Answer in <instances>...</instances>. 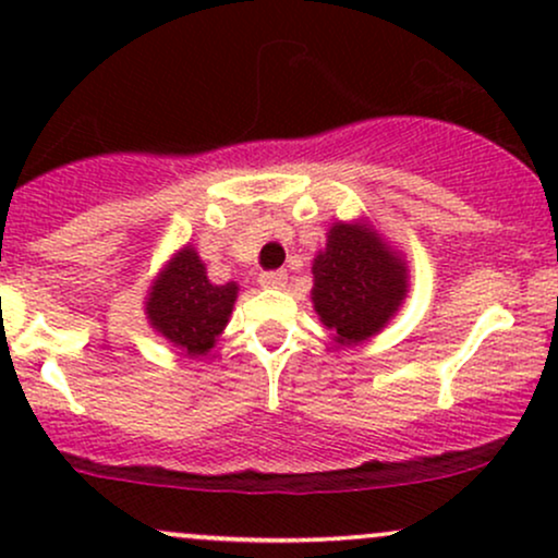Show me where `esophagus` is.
<instances>
[{
	"instance_id": "1",
	"label": "esophagus",
	"mask_w": 558,
	"mask_h": 558,
	"mask_svg": "<svg viewBox=\"0 0 558 558\" xmlns=\"http://www.w3.org/2000/svg\"><path fill=\"white\" fill-rule=\"evenodd\" d=\"M288 283V272L286 270H267L259 275V286L262 288H283Z\"/></svg>"
}]
</instances>
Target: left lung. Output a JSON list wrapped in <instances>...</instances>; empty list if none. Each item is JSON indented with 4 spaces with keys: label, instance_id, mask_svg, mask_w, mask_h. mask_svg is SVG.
<instances>
[{
    "label": "left lung",
    "instance_id": "1",
    "mask_svg": "<svg viewBox=\"0 0 558 558\" xmlns=\"http://www.w3.org/2000/svg\"><path fill=\"white\" fill-rule=\"evenodd\" d=\"M312 272V301L338 343L375 336L407 296V267L364 226H332Z\"/></svg>",
    "mask_w": 558,
    "mask_h": 558
}]
</instances>
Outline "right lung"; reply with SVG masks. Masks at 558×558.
I'll list each match as a JSON object with an SVG mask.
<instances>
[{"label":"right lung","mask_w":558,"mask_h":558,"mask_svg":"<svg viewBox=\"0 0 558 558\" xmlns=\"http://www.w3.org/2000/svg\"><path fill=\"white\" fill-rule=\"evenodd\" d=\"M235 293V283H209L207 267L185 246L151 288L146 315L170 343L181 345L189 356H202L228 325Z\"/></svg>","instance_id":"obj_1"}]
</instances>
